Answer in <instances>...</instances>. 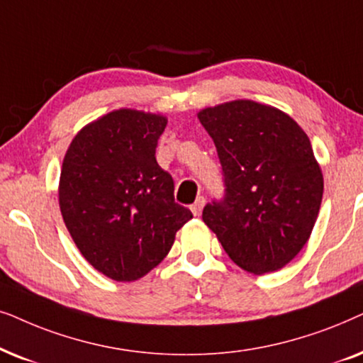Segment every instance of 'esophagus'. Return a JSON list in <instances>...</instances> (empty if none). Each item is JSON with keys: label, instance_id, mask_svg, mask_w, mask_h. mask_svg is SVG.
<instances>
[{"label": "esophagus", "instance_id": "obj_1", "mask_svg": "<svg viewBox=\"0 0 363 363\" xmlns=\"http://www.w3.org/2000/svg\"><path fill=\"white\" fill-rule=\"evenodd\" d=\"M204 204H206V199H204V197H202V196L197 197L194 204L191 206V211H192V214H194V216H199L201 212H202V207H204Z\"/></svg>", "mask_w": 363, "mask_h": 363}]
</instances>
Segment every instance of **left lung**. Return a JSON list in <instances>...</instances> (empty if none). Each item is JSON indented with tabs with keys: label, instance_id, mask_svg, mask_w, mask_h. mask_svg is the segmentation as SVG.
I'll return each instance as SVG.
<instances>
[{
	"label": "left lung",
	"instance_id": "1",
	"mask_svg": "<svg viewBox=\"0 0 363 363\" xmlns=\"http://www.w3.org/2000/svg\"><path fill=\"white\" fill-rule=\"evenodd\" d=\"M216 144L224 196L202 220L250 274L282 269L311 238L323 177L307 134L291 116L239 99L197 114Z\"/></svg>",
	"mask_w": 363,
	"mask_h": 363
}]
</instances>
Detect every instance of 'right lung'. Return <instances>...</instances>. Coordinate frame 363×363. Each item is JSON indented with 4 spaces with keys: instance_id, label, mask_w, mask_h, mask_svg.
<instances>
[{
    "instance_id": "obj_1",
    "label": "right lung",
    "mask_w": 363,
    "mask_h": 363,
    "mask_svg": "<svg viewBox=\"0 0 363 363\" xmlns=\"http://www.w3.org/2000/svg\"><path fill=\"white\" fill-rule=\"evenodd\" d=\"M167 119L134 109L77 133L62 161L60 207L76 247L106 277L131 282L162 262L192 212L174 201L156 147Z\"/></svg>"
}]
</instances>
